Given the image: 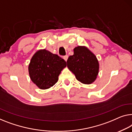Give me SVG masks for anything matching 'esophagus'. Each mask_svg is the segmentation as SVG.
Returning a JSON list of instances; mask_svg holds the SVG:
<instances>
[{"label":"esophagus","mask_w":132,"mask_h":132,"mask_svg":"<svg viewBox=\"0 0 132 132\" xmlns=\"http://www.w3.org/2000/svg\"><path fill=\"white\" fill-rule=\"evenodd\" d=\"M63 59H64V60H65L66 62L67 60H68V55H66V56H64L63 57Z\"/></svg>","instance_id":"obj_1"}]
</instances>
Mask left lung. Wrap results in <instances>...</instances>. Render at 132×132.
<instances>
[{"label":"left lung","instance_id":"1","mask_svg":"<svg viewBox=\"0 0 132 132\" xmlns=\"http://www.w3.org/2000/svg\"><path fill=\"white\" fill-rule=\"evenodd\" d=\"M73 51V55L69 57L67 60L68 68L81 83H92L97 78L99 71L97 57L85 47L78 46Z\"/></svg>","mask_w":132,"mask_h":132}]
</instances>
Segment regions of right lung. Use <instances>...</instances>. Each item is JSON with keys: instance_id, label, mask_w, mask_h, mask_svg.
<instances>
[{"instance_id": "right-lung-1", "label": "right lung", "mask_w": 132, "mask_h": 132, "mask_svg": "<svg viewBox=\"0 0 132 132\" xmlns=\"http://www.w3.org/2000/svg\"><path fill=\"white\" fill-rule=\"evenodd\" d=\"M66 62L57 54L46 50H38L31 59L28 66L32 81L41 89H46L57 82L58 77Z\"/></svg>"}]
</instances>
